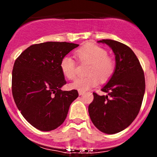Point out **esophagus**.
<instances>
[{"label": "esophagus", "mask_w": 157, "mask_h": 157, "mask_svg": "<svg viewBox=\"0 0 157 157\" xmlns=\"http://www.w3.org/2000/svg\"><path fill=\"white\" fill-rule=\"evenodd\" d=\"M78 93H79V95H82V94H83L85 93V91H78Z\"/></svg>", "instance_id": "obj_1"}]
</instances>
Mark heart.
I'll return each mask as SVG.
<instances>
[{
  "mask_svg": "<svg viewBox=\"0 0 157 157\" xmlns=\"http://www.w3.org/2000/svg\"><path fill=\"white\" fill-rule=\"evenodd\" d=\"M75 57L80 63H89L86 73L87 76L77 78L70 84V87L78 91H86L101 82L111 79L114 73L116 64L112 57L108 56L105 48L93 44H86L75 51ZM60 68L62 74L68 80L76 76L77 63L73 58L65 56L60 60Z\"/></svg>",
  "mask_w": 157,
  "mask_h": 157,
  "instance_id": "b5f03b06",
  "label": "heart"
}]
</instances>
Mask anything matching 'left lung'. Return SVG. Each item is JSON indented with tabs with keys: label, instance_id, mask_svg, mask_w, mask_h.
<instances>
[{
	"label": "left lung",
	"instance_id": "8db88e82",
	"mask_svg": "<svg viewBox=\"0 0 157 157\" xmlns=\"http://www.w3.org/2000/svg\"><path fill=\"white\" fill-rule=\"evenodd\" d=\"M115 55L116 68L113 76L101 89L107 95L94 92L89 113L97 129L108 134L120 132L132 123L140 112L145 90L144 71L134 52L126 45L102 40Z\"/></svg>",
	"mask_w": 157,
	"mask_h": 157
}]
</instances>
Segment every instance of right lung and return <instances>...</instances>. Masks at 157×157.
Here are the masks:
<instances>
[{"mask_svg": "<svg viewBox=\"0 0 157 157\" xmlns=\"http://www.w3.org/2000/svg\"><path fill=\"white\" fill-rule=\"evenodd\" d=\"M78 44L46 42L34 44L16 59L12 91L21 114L43 131L56 129L65 121L69 106L78 97L77 90L62 91L66 83L60 63Z\"/></svg>", "mask_w": 157, "mask_h": 157, "instance_id": "1", "label": "right lung"}]
</instances>
